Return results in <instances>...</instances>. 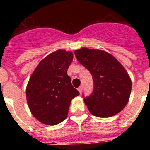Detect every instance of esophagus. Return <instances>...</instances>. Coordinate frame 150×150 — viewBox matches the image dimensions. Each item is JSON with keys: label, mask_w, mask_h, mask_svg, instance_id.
<instances>
[{"label": "esophagus", "mask_w": 150, "mask_h": 150, "mask_svg": "<svg viewBox=\"0 0 150 150\" xmlns=\"http://www.w3.org/2000/svg\"><path fill=\"white\" fill-rule=\"evenodd\" d=\"M78 91H79V93H81L82 92V91H83V86H79V88H78Z\"/></svg>", "instance_id": "obj_1"}]
</instances>
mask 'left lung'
I'll list each match as a JSON object with an SVG mask.
<instances>
[{"label": "left lung", "mask_w": 150, "mask_h": 150, "mask_svg": "<svg viewBox=\"0 0 150 150\" xmlns=\"http://www.w3.org/2000/svg\"><path fill=\"white\" fill-rule=\"evenodd\" d=\"M74 54L93 77V92L84 98L89 112L100 118L121 112L132 91V80L122 64L104 50L83 47Z\"/></svg>", "instance_id": "left-lung-1"}]
</instances>
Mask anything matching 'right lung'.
I'll use <instances>...</instances> for the list:
<instances>
[{"mask_svg":"<svg viewBox=\"0 0 150 150\" xmlns=\"http://www.w3.org/2000/svg\"><path fill=\"white\" fill-rule=\"evenodd\" d=\"M72 52L58 50L38 64L26 87L30 112L40 122L55 125L65 120L73 98L79 95L67 71Z\"/></svg>","mask_w":150,"mask_h":150,"instance_id":"add662e5","label":"right lung"}]
</instances>
